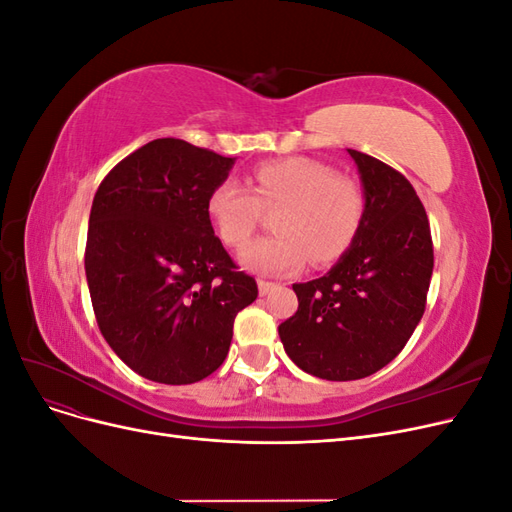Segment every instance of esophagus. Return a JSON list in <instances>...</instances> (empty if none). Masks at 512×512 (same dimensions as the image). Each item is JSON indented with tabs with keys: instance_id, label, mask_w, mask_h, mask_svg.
<instances>
[{
	"instance_id": "1",
	"label": "esophagus",
	"mask_w": 512,
	"mask_h": 512,
	"mask_svg": "<svg viewBox=\"0 0 512 512\" xmlns=\"http://www.w3.org/2000/svg\"><path fill=\"white\" fill-rule=\"evenodd\" d=\"M275 282H267V280H258V292L260 297H267V294H271L275 290Z\"/></svg>"
}]
</instances>
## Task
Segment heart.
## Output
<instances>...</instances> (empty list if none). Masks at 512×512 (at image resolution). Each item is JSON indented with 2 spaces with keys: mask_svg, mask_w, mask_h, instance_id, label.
<instances>
[{
  "mask_svg": "<svg viewBox=\"0 0 512 512\" xmlns=\"http://www.w3.org/2000/svg\"><path fill=\"white\" fill-rule=\"evenodd\" d=\"M262 209H280L275 237L247 245L239 262L250 271L288 275L307 260L331 265L356 241L365 222V192L359 183L312 158L258 164L250 188L237 179L215 185L207 198L209 222L226 245L243 247L260 224Z\"/></svg>",
  "mask_w": 512,
  "mask_h": 512,
  "instance_id": "heart-1",
  "label": "heart"
}]
</instances>
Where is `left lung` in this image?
Returning <instances> with one entry per match:
<instances>
[{"instance_id": "1", "label": "left lung", "mask_w": 512, "mask_h": 512, "mask_svg": "<svg viewBox=\"0 0 512 512\" xmlns=\"http://www.w3.org/2000/svg\"><path fill=\"white\" fill-rule=\"evenodd\" d=\"M365 192V222L329 273L297 292V314L280 324L294 365L322 380L376 374L404 350L425 312L433 245L425 207L395 168L348 149Z\"/></svg>"}]
</instances>
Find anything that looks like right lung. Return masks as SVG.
<instances>
[{"mask_svg": "<svg viewBox=\"0 0 512 512\" xmlns=\"http://www.w3.org/2000/svg\"><path fill=\"white\" fill-rule=\"evenodd\" d=\"M237 158L156 138L104 177L89 213L85 275L98 327L138 376L192 384L218 369L256 301L215 237L207 198Z\"/></svg>", "mask_w": 512, "mask_h": 512, "instance_id": "add662e5", "label": "right lung"}]
</instances>
